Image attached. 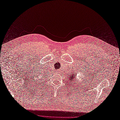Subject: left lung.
<instances>
[{
    "label": "left lung",
    "mask_w": 120,
    "mask_h": 120,
    "mask_svg": "<svg viewBox=\"0 0 120 120\" xmlns=\"http://www.w3.org/2000/svg\"><path fill=\"white\" fill-rule=\"evenodd\" d=\"M76 75V73H75V74H73V75H71V76H70V77H68L70 78L69 79H70V80L69 81L70 82H71V80H72V81H73L72 80L73 79H74V78H75Z\"/></svg>",
    "instance_id": "1"
}]
</instances>
